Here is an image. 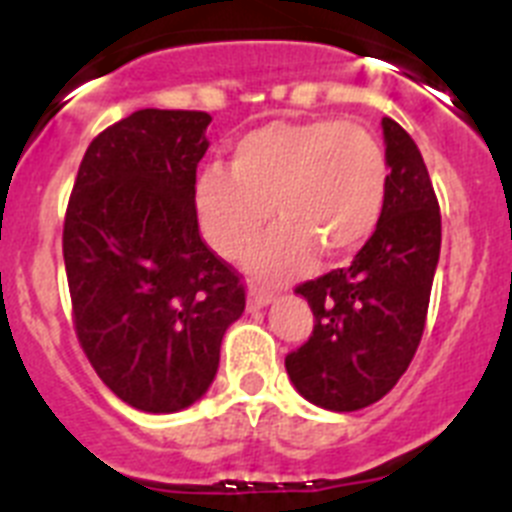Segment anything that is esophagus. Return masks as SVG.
Here are the masks:
<instances>
[{"label":"esophagus","mask_w":512,"mask_h":512,"mask_svg":"<svg viewBox=\"0 0 512 512\" xmlns=\"http://www.w3.org/2000/svg\"><path fill=\"white\" fill-rule=\"evenodd\" d=\"M271 300H274V295H271V292H266V289H259V287L248 289V307H251V310L266 307Z\"/></svg>","instance_id":"1"}]
</instances>
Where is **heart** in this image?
<instances>
[{
  "label": "heart",
  "mask_w": 512,
  "mask_h": 512,
  "mask_svg": "<svg viewBox=\"0 0 512 512\" xmlns=\"http://www.w3.org/2000/svg\"><path fill=\"white\" fill-rule=\"evenodd\" d=\"M390 187L377 135L348 120H277L235 140L230 171L210 166L197 182V212L207 241L225 259H243L271 223L282 220L253 269L292 277L315 246L343 256L369 241Z\"/></svg>",
  "instance_id": "heart-1"
}]
</instances>
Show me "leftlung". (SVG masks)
<instances>
[{
    "instance_id": "obj_1",
    "label": "left lung",
    "mask_w": 512,
    "mask_h": 512,
    "mask_svg": "<svg viewBox=\"0 0 512 512\" xmlns=\"http://www.w3.org/2000/svg\"><path fill=\"white\" fill-rule=\"evenodd\" d=\"M390 187L372 238L351 266L295 292L312 307V336L284 366L305 400L336 413L382 400L423 338L441 253V212L415 140L384 117Z\"/></svg>"
}]
</instances>
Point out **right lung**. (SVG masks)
<instances>
[{
	"label": "right lung",
	"mask_w": 512,
	"mask_h": 512,
	"mask_svg": "<svg viewBox=\"0 0 512 512\" xmlns=\"http://www.w3.org/2000/svg\"><path fill=\"white\" fill-rule=\"evenodd\" d=\"M210 120L200 110H138L104 128L81 158L63 220L79 346L143 413L200 400L225 330L246 310L243 277L197 225Z\"/></svg>",
	"instance_id": "obj_1"
}]
</instances>
